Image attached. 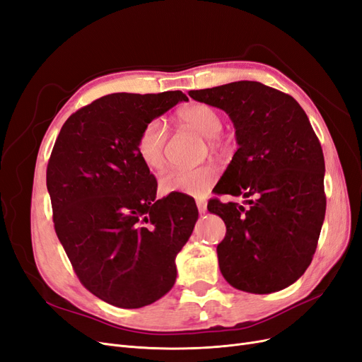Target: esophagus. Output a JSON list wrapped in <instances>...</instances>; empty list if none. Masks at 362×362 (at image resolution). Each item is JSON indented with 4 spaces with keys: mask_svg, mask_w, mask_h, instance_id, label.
I'll return each mask as SVG.
<instances>
[{
    "mask_svg": "<svg viewBox=\"0 0 362 362\" xmlns=\"http://www.w3.org/2000/svg\"><path fill=\"white\" fill-rule=\"evenodd\" d=\"M196 206H198L199 214H205L206 213V202L205 201L198 199V201H196Z\"/></svg>",
    "mask_w": 362,
    "mask_h": 362,
    "instance_id": "obj_1",
    "label": "esophagus"
}]
</instances>
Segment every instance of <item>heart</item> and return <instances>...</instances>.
<instances>
[{
  "mask_svg": "<svg viewBox=\"0 0 362 362\" xmlns=\"http://www.w3.org/2000/svg\"><path fill=\"white\" fill-rule=\"evenodd\" d=\"M178 117L184 125L194 129L202 137L211 139L221 133L222 117L213 107L206 104H192L180 110ZM168 139V128L161 119H151L140 129L136 151L148 168L160 169L164 163V145ZM218 177L217 166L211 163L201 164L193 169H169L160 177V190L163 193H184L202 198L208 193Z\"/></svg>",
  "mask_w": 362,
  "mask_h": 362,
  "instance_id": "heart-1",
  "label": "heart"
}]
</instances>
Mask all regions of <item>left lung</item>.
Listing matches in <instances>:
<instances>
[{
  "mask_svg": "<svg viewBox=\"0 0 362 362\" xmlns=\"http://www.w3.org/2000/svg\"><path fill=\"white\" fill-rule=\"evenodd\" d=\"M189 95L221 108L235 128L238 149L216 193L251 198L246 206L208 202L226 225L217 246L223 278L255 294L287 288L311 264L326 211L323 151L308 116L293 96L258 81Z\"/></svg>",
  "mask_w": 362,
  "mask_h": 362,
  "instance_id": "left-lung-1",
  "label": "left lung"
}]
</instances>
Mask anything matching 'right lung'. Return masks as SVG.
<instances>
[{
    "label": "right lung",
    "instance_id": "obj_1",
    "mask_svg": "<svg viewBox=\"0 0 362 362\" xmlns=\"http://www.w3.org/2000/svg\"><path fill=\"white\" fill-rule=\"evenodd\" d=\"M189 98L180 90L112 93L75 112L60 129L47 169L54 228L83 286L119 308L163 298L198 208L189 196L156 199L140 160V129Z\"/></svg>",
    "mask_w": 362,
    "mask_h": 362
}]
</instances>
